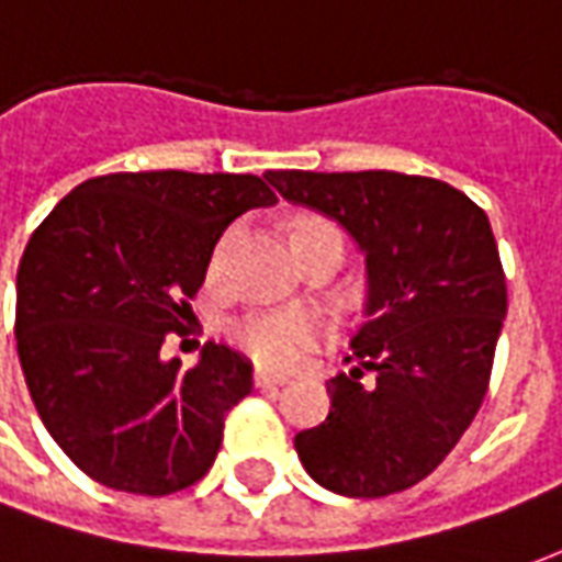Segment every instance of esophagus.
I'll list each match as a JSON object with an SVG mask.
<instances>
[{
	"instance_id": "34e87169",
	"label": "esophagus",
	"mask_w": 562,
	"mask_h": 562,
	"mask_svg": "<svg viewBox=\"0 0 562 562\" xmlns=\"http://www.w3.org/2000/svg\"><path fill=\"white\" fill-rule=\"evenodd\" d=\"M285 382H289L285 373H273V370H261V367L256 370V389H280Z\"/></svg>"
}]
</instances>
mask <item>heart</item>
<instances>
[{
    "mask_svg": "<svg viewBox=\"0 0 562 562\" xmlns=\"http://www.w3.org/2000/svg\"><path fill=\"white\" fill-rule=\"evenodd\" d=\"M330 228L328 222L316 216H304L294 225V234ZM325 325L313 313L301 310H273V313H252L234 325V340L246 355H252L258 364L292 370L304 361V355L322 340Z\"/></svg>",
    "mask_w": 562,
    "mask_h": 562,
    "instance_id": "heart-1",
    "label": "heart"
}]
</instances>
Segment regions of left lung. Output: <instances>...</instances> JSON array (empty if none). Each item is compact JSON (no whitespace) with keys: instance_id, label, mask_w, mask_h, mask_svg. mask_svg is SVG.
Here are the masks:
<instances>
[{"instance_id":"left-lung-1","label":"left lung","mask_w":562,"mask_h":562,"mask_svg":"<svg viewBox=\"0 0 562 562\" xmlns=\"http://www.w3.org/2000/svg\"><path fill=\"white\" fill-rule=\"evenodd\" d=\"M265 180L340 222L367 261L352 370L328 382V418L294 436L297 458L334 494L406 491L458 446L487 394L508 306L487 213L454 186L413 173Z\"/></svg>"}]
</instances>
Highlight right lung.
<instances>
[{"mask_svg":"<svg viewBox=\"0 0 562 562\" xmlns=\"http://www.w3.org/2000/svg\"><path fill=\"white\" fill-rule=\"evenodd\" d=\"M277 204L256 173H104L35 228L18 270L14 337L26 389L71 463L126 494H177L213 467L252 364L207 342L165 358L213 246L240 213Z\"/></svg>","mask_w":562,"mask_h":562,"instance_id":"add662e5","label":"right lung"}]
</instances>
